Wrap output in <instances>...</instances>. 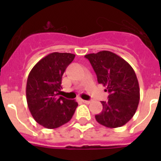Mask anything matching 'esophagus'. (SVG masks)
I'll list each match as a JSON object with an SVG mask.
<instances>
[{"label": "esophagus", "mask_w": 161, "mask_h": 161, "mask_svg": "<svg viewBox=\"0 0 161 161\" xmlns=\"http://www.w3.org/2000/svg\"><path fill=\"white\" fill-rule=\"evenodd\" d=\"M82 101H83L84 103H88V104L91 103V100H83V99H82Z\"/></svg>", "instance_id": "esophagus-1"}]
</instances>
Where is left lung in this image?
<instances>
[{"label": "left lung", "instance_id": "1", "mask_svg": "<svg viewBox=\"0 0 161 161\" xmlns=\"http://www.w3.org/2000/svg\"><path fill=\"white\" fill-rule=\"evenodd\" d=\"M95 72L98 83L105 86L108 100L102 101L103 110L96 120L108 128L125 125L135 115L140 101V87L132 67L109 51L85 55Z\"/></svg>", "mask_w": 161, "mask_h": 161}]
</instances>
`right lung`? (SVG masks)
Wrapping results in <instances>:
<instances>
[{"label": "right lung", "mask_w": 161, "mask_h": 161, "mask_svg": "<svg viewBox=\"0 0 161 161\" xmlns=\"http://www.w3.org/2000/svg\"><path fill=\"white\" fill-rule=\"evenodd\" d=\"M75 58L67 53H53L42 58L29 73L26 102L32 117L47 129H56L72 119L78 103L59 96L62 77Z\"/></svg>", "instance_id": "obj_1"}]
</instances>
